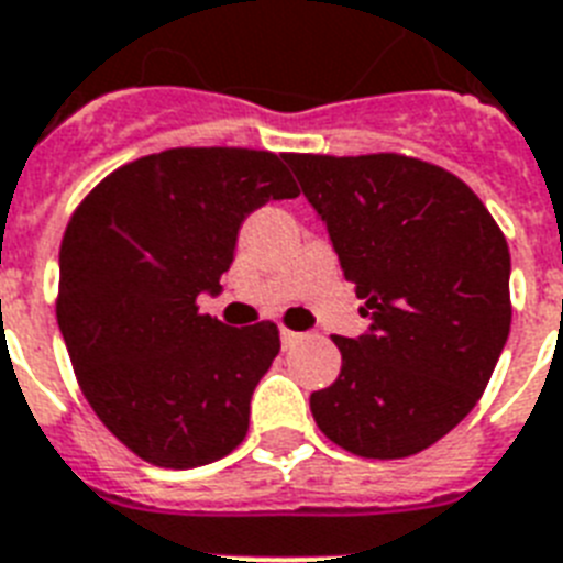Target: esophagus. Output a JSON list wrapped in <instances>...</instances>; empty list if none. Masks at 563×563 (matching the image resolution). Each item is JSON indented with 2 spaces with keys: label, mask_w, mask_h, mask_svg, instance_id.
<instances>
[{
  "label": "esophagus",
  "mask_w": 563,
  "mask_h": 563,
  "mask_svg": "<svg viewBox=\"0 0 563 563\" xmlns=\"http://www.w3.org/2000/svg\"><path fill=\"white\" fill-rule=\"evenodd\" d=\"M280 338H283V346H295L297 341H300V338H303V335H300V332H295V329L283 327L280 329Z\"/></svg>",
  "instance_id": "34e87169"
}]
</instances>
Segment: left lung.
<instances>
[{"mask_svg":"<svg viewBox=\"0 0 563 563\" xmlns=\"http://www.w3.org/2000/svg\"><path fill=\"white\" fill-rule=\"evenodd\" d=\"M373 321L309 408L329 442L405 460L472 413L511 323L509 245L463 178L413 155L286 153Z\"/></svg>","mask_w":563,"mask_h":563,"instance_id":"1","label":"left lung"}]
</instances>
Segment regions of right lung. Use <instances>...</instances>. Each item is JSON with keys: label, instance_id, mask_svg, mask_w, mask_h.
Instances as JSON below:
<instances>
[{"label": "right lung", "instance_id": "right-lung-1", "mask_svg": "<svg viewBox=\"0 0 563 563\" xmlns=\"http://www.w3.org/2000/svg\"><path fill=\"white\" fill-rule=\"evenodd\" d=\"M297 194L277 153L176 147L112 170L68 219L59 332L91 410L144 463L196 468L245 440L280 329L228 327L196 300L219 291L242 219Z\"/></svg>", "mask_w": 563, "mask_h": 563}]
</instances>
